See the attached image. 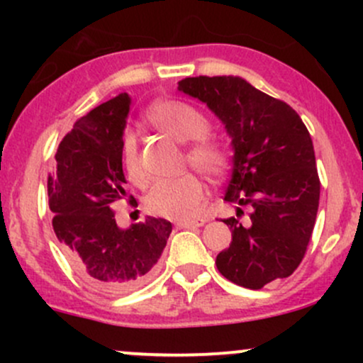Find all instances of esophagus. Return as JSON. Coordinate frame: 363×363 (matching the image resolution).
Masks as SVG:
<instances>
[{
  "mask_svg": "<svg viewBox=\"0 0 363 363\" xmlns=\"http://www.w3.org/2000/svg\"><path fill=\"white\" fill-rule=\"evenodd\" d=\"M206 223L205 218H189V220H179L177 227L181 228H194V227H203Z\"/></svg>",
  "mask_w": 363,
  "mask_h": 363,
  "instance_id": "esophagus-1",
  "label": "esophagus"
}]
</instances>
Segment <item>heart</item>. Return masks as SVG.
<instances>
[{
	"mask_svg": "<svg viewBox=\"0 0 363 363\" xmlns=\"http://www.w3.org/2000/svg\"><path fill=\"white\" fill-rule=\"evenodd\" d=\"M148 123L158 131L181 143H191L186 157L191 165L208 177L222 176L227 169V152L218 141L205 136L208 121L189 104L179 101L158 102L147 114ZM123 164L129 181L136 186L147 184V174L140 165L138 148L131 135L123 140ZM205 198V186L194 172H184L176 177L158 179L147 196V206L152 213L169 218H187L198 211Z\"/></svg>",
	"mask_w": 363,
	"mask_h": 363,
	"instance_id": "b5f03b06",
	"label": "heart"
}]
</instances>
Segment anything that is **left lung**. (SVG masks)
<instances>
[{
	"label": "left lung",
	"instance_id": "1",
	"mask_svg": "<svg viewBox=\"0 0 363 363\" xmlns=\"http://www.w3.org/2000/svg\"><path fill=\"white\" fill-rule=\"evenodd\" d=\"M177 89L205 102L223 123L234 148L223 199L252 208L245 225L234 216L223 220L232 242L216 256V268L251 290L290 277L309 245L320 191L301 116L240 77L184 78Z\"/></svg>",
	"mask_w": 363,
	"mask_h": 363
}]
</instances>
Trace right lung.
<instances>
[{
  "label": "right lung",
  "mask_w": 363,
  "mask_h": 363,
  "mask_svg": "<svg viewBox=\"0 0 363 363\" xmlns=\"http://www.w3.org/2000/svg\"><path fill=\"white\" fill-rule=\"evenodd\" d=\"M129 104V95L119 94L78 119L60 143L56 167L48 177L61 251L83 281L107 295L145 285L172 232V223L153 216L129 228L116 223L112 205L128 198L123 135Z\"/></svg>",
  "instance_id": "1"
}]
</instances>
